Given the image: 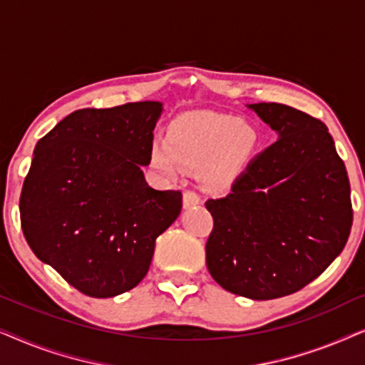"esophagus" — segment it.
Listing matches in <instances>:
<instances>
[{"label": "esophagus", "mask_w": 365, "mask_h": 365, "mask_svg": "<svg viewBox=\"0 0 365 365\" xmlns=\"http://www.w3.org/2000/svg\"><path fill=\"white\" fill-rule=\"evenodd\" d=\"M199 202H201V197H199V194L196 191H186L182 194V204L186 209L197 206Z\"/></svg>", "instance_id": "esophagus-1"}]
</instances>
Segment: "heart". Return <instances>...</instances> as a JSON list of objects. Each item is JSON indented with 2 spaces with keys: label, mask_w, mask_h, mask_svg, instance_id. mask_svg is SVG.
Segmentation results:
<instances>
[{
  "label": "heart",
  "mask_w": 365,
  "mask_h": 365,
  "mask_svg": "<svg viewBox=\"0 0 365 365\" xmlns=\"http://www.w3.org/2000/svg\"><path fill=\"white\" fill-rule=\"evenodd\" d=\"M256 146L252 128L217 114H191L176 119L168 141L153 144L151 163L163 176L174 179L179 166L201 168L209 187H221L242 171Z\"/></svg>",
  "instance_id": "b5f03b06"
}]
</instances>
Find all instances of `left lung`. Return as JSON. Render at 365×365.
<instances>
[{"label":"left lung","instance_id":"obj_1","mask_svg":"<svg viewBox=\"0 0 365 365\" xmlns=\"http://www.w3.org/2000/svg\"><path fill=\"white\" fill-rule=\"evenodd\" d=\"M277 133L232 182L209 199L206 264L237 296L269 301L301 291L342 252L352 226L351 184L326 124L279 103L247 104Z\"/></svg>","mask_w":365,"mask_h":365}]
</instances>
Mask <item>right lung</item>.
Instances as JSON below:
<instances>
[{"label":"right lung","mask_w":365,"mask_h":365,"mask_svg":"<svg viewBox=\"0 0 365 365\" xmlns=\"http://www.w3.org/2000/svg\"><path fill=\"white\" fill-rule=\"evenodd\" d=\"M158 101L78 109L34 148L24 179L21 227L39 261L89 297L131 291L154 244L176 221L181 191L148 186Z\"/></svg>","instance_id":"add662e5"}]
</instances>
